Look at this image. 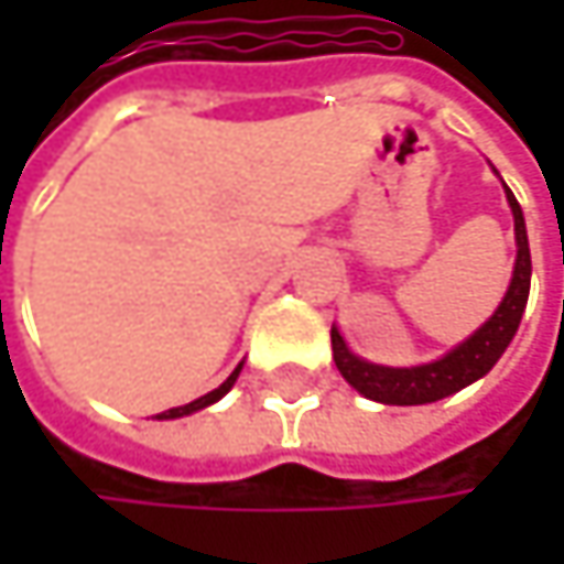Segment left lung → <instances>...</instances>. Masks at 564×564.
<instances>
[{"label":"left lung","mask_w":564,"mask_h":564,"mask_svg":"<svg viewBox=\"0 0 564 564\" xmlns=\"http://www.w3.org/2000/svg\"><path fill=\"white\" fill-rule=\"evenodd\" d=\"M507 202L512 208V221H516V268H512V283H509L503 303L497 306V313L467 339L460 343L454 352H447L437 362L427 366H411V369H389V366H372L359 356H352L339 336V329H329L333 339V359L336 369L343 372V379L359 394L382 401V404H427V401H441L447 394L467 389L470 382L484 379L497 359L507 352L509 339L519 329L525 300H529V278H532V261H529V238H525V221H522V208L516 202V195L507 188Z\"/></svg>","instance_id":"obj_1"}]
</instances>
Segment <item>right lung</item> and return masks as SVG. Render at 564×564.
<instances>
[{"label":"right lung","mask_w":564,"mask_h":564,"mask_svg":"<svg viewBox=\"0 0 564 564\" xmlns=\"http://www.w3.org/2000/svg\"><path fill=\"white\" fill-rule=\"evenodd\" d=\"M238 372H241V366L215 389V392H208V394H202V398H195V401H188V404H182V408H170V411H163V414H156V417H182V414H192V411H198V408H205V404H212V401H218L221 394L228 392L231 386H235V379H238Z\"/></svg>","instance_id":"right-lung-1"}]
</instances>
